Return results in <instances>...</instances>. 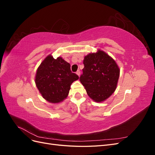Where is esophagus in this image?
I'll return each mask as SVG.
<instances>
[{
  "instance_id": "esophagus-1",
  "label": "esophagus",
  "mask_w": 155,
  "mask_h": 155,
  "mask_svg": "<svg viewBox=\"0 0 155 155\" xmlns=\"http://www.w3.org/2000/svg\"><path fill=\"white\" fill-rule=\"evenodd\" d=\"M80 74H81V72H80V71H79V70H78V71L76 72V74L78 75L79 77L80 76Z\"/></svg>"
}]
</instances>
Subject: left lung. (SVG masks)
<instances>
[{"label":"left lung","mask_w":155,"mask_h":155,"mask_svg":"<svg viewBox=\"0 0 155 155\" xmlns=\"http://www.w3.org/2000/svg\"><path fill=\"white\" fill-rule=\"evenodd\" d=\"M80 82L88 96L97 103L104 101L115 91L120 76V68L104 51L85 56Z\"/></svg>","instance_id":"1"}]
</instances>
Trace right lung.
<instances>
[{
    "mask_svg": "<svg viewBox=\"0 0 155 155\" xmlns=\"http://www.w3.org/2000/svg\"><path fill=\"white\" fill-rule=\"evenodd\" d=\"M79 79L70 70V64L61 57L54 59L48 55L37 70L35 82L41 96L51 104H59L66 99L70 85Z\"/></svg>",
    "mask_w": 155,
    "mask_h": 155,
    "instance_id": "add662e5",
    "label": "right lung"
}]
</instances>
